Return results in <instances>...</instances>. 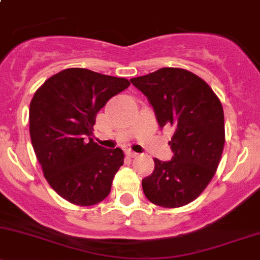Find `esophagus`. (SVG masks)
Here are the masks:
<instances>
[{
  "label": "esophagus",
  "mask_w": 260,
  "mask_h": 260,
  "mask_svg": "<svg viewBox=\"0 0 260 260\" xmlns=\"http://www.w3.org/2000/svg\"><path fill=\"white\" fill-rule=\"evenodd\" d=\"M125 155H127L128 157H136L138 153L135 152V151H132V150H127V151H125Z\"/></svg>",
  "instance_id": "esophagus-1"
}]
</instances>
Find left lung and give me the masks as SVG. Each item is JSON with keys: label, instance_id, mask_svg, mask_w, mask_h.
Instances as JSON below:
<instances>
[{"label": "left lung", "instance_id": "obj_1", "mask_svg": "<svg viewBox=\"0 0 260 260\" xmlns=\"http://www.w3.org/2000/svg\"><path fill=\"white\" fill-rule=\"evenodd\" d=\"M155 112L160 128H174L169 161L155 158V170L142 179L146 198L153 205L176 208L194 201L217 170L225 124L220 100L197 75L165 67L131 80Z\"/></svg>", "mask_w": 260, "mask_h": 260}]
</instances>
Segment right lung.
I'll use <instances>...</instances> for the list:
<instances>
[{"instance_id":"add662e5","label":"right lung","mask_w":260,"mask_h":260,"mask_svg":"<svg viewBox=\"0 0 260 260\" xmlns=\"http://www.w3.org/2000/svg\"><path fill=\"white\" fill-rule=\"evenodd\" d=\"M129 86L122 77L67 69L48 79L32 96L30 138L49 185L69 202L94 206L108 197L123 165L119 147L94 142L96 114Z\"/></svg>"}]
</instances>
